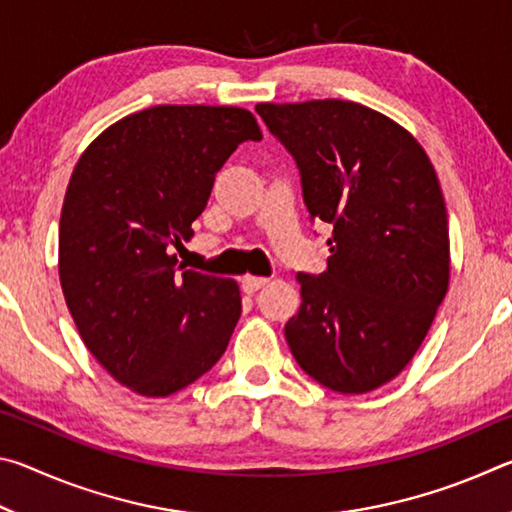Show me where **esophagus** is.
<instances>
[{
  "label": "esophagus",
  "instance_id": "obj_1",
  "mask_svg": "<svg viewBox=\"0 0 512 512\" xmlns=\"http://www.w3.org/2000/svg\"><path fill=\"white\" fill-rule=\"evenodd\" d=\"M268 284V277H262V275H246L244 280H241V287H244L246 293H255L262 287H266Z\"/></svg>",
  "mask_w": 512,
  "mask_h": 512
}]
</instances>
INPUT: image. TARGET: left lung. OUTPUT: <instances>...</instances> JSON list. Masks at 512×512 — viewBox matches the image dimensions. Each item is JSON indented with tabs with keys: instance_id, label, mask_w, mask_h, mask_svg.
<instances>
[{
	"instance_id": "obj_1",
	"label": "left lung",
	"mask_w": 512,
	"mask_h": 512,
	"mask_svg": "<svg viewBox=\"0 0 512 512\" xmlns=\"http://www.w3.org/2000/svg\"><path fill=\"white\" fill-rule=\"evenodd\" d=\"M302 176L309 216L332 225L327 271L298 273L284 336L300 368L361 395L409 366L449 289V225L422 144L381 112L343 99L257 103Z\"/></svg>"
}]
</instances>
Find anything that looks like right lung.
Here are the masks:
<instances>
[{
	"label": "right lung",
	"instance_id": "add662e5",
	"mask_svg": "<svg viewBox=\"0 0 512 512\" xmlns=\"http://www.w3.org/2000/svg\"><path fill=\"white\" fill-rule=\"evenodd\" d=\"M255 115L235 106H153L108 126L69 178L58 275L85 348L121 386L167 397L205 375L241 316L235 280L176 266L216 171Z\"/></svg>",
	"mask_w": 512,
	"mask_h": 512
}]
</instances>
